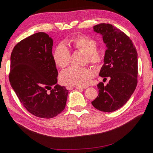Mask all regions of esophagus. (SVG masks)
Here are the masks:
<instances>
[{
    "label": "esophagus",
    "mask_w": 153,
    "mask_h": 153,
    "mask_svg": "<svg viewBox=\"0 0 153 153\" xmlns=\"http://www.w3.org/2000/svg\"><path fill=\"white\" fill-rule=\"evenodd\" d=\"M87 87H76L77 89H78V90H83V89H86ZM68 89H71V87H67Z\"/></svg>",
    "instance_id": "esophagus-1"
}]
</instances>
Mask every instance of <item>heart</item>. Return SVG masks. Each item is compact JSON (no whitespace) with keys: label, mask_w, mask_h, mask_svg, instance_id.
<instances>
[{"label":"heart","mask_w":153,"mask_h":153,"mask_svg":"<svg viewBox=\"0 0 153 153\" xmlns=\"http://www.w3.org/2000/svg\"><path fill=\"white\" fill-rule=\"evenodd\" d=\"M70 43L77 51L85 53V63L89 62L94 66H97L102 62L103 53L97 48V42L94 38L85 35H79L72 39ZM70 57V51L63 43L56 46L53 53V60L58 67L63 69L68 66ZM94 76L93 71L88 68H71L62 72L59 79L64 85L83 87L89 82Z\"/></svg>","instance_id":"b5f03b06"}]
</instances>
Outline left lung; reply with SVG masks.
<instances>
[{
    "instance_id": "obj_1",
    "label": "left lung",
    "mask_w": 153,
    "mask_h": 153,
    "mask_svg": "<svg viewBox=\"0 0 153 153\" xmlns=\"http://www.w3.org/2000/svg\"><path fill=\"white\" fill-rule=\"evenodd\" d=\"M102 35L107 49L99 76L110 80L97 84L99 95L92 102L97 110L111 112L122 107L131 97L138 83V54L132 41L125 33L108 23L94 27Z\"/></svg>"
}]
</instances>
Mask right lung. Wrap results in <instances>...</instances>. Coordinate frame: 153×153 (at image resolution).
Here are the masks:
<instances>
[{
  "label": "right lung",
  "instance_id": "obj_1",
  "mask_svg": "<svg viewBox=\"0 0 153 153\" xmlns=\"http://www.w3.org/2000/svg\"><path fill=\"white\" fill-rule=\"evenodd\" d=\"M52 38L35 33L15 46L10 56L9 81L25 108L36 117L51 118L65 108L68 90L57 84Z\"/></svg>",
  "mask_w": 153,
  "mask_h": 153
}]
</instances>
